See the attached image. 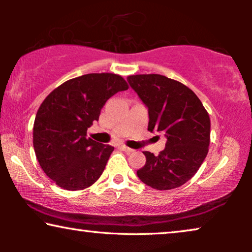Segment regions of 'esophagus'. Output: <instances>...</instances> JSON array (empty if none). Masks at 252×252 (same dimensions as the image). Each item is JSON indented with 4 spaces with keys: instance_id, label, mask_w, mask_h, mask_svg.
<instances>
[{
    "instance_id": "esophagus-1",
    "label": "esophagus",
    "mask_w": 252,
    "mask_h": 252,
    "mask_svg": "<svg viewBox=\"0 0 252 252\" xmlns=\"http://www.w3.org/2000/svg\"><path fill=\"white\" fill-rule=\"evenodd\" d=\"M119 148H120V149H122L123 151H125V153H127V154L132 153V151H133V149H130V148H128V147H126V146H124V144H120V146H119Z\"/></svg>"
}]
</instances>
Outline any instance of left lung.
<instances>
[{
  "mask_svg": "<svg viewBox=\"0 0 252 252\" xmlns=\"http://www.w3.org/2000/svg\"><path fill=\"white\" fill-rule=\"evenodd\" d=\"M127 81L147 105L148 130L163 132L167 139L158 156L143 151L147 161L137 177L158 190L180 187L194 177L208 155V111L190 88L165 75H129Z\"/></svg>",
  "mask_w": 252,
  "mask_h": 252,
  "instance_id": "8db88e82",
  "label": "left lung"
}]
</instances>
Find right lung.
<instances>
[{"instance_id":"1","label":"right lung","mask_w":252,"mask_h":252,"mask_svg":"<svg viewBox=\"0 0 252 252\" xmlns=\"http://www.w3.org/2000/svg\"><path fill=\"white\" fill-rule=\"evenodd\" d=\"M128 89L122 75L89 73L70 79L44 98L33 126V146L47 177L66 190L88 188L104 171L115 148L87 136L116 93Z\"/></svg>"}]
</instances>
